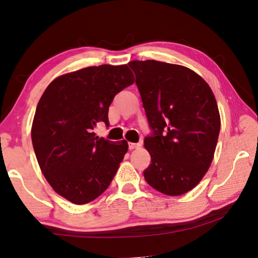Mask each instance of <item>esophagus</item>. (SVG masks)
I'll list each match as a JSON object with an SVG mask.
<instances>
[{"mask_svg": "<svg viewBox=\"0 0 258 258\" xmlns=\"http://www.w3.org/2000/svg\"><path fill=\"white\" fill-rule=\"evenodd\" d=\"M140 147V144H134V142H130L128 144V148L131 149V151H133V149H137Z\"/></svg>", "mask_w": 258, "mask_h": 258, "instance_id": "34e87169", "label": "esophagus"}]
</instances>
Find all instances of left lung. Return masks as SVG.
Segmentation results:
<instances>
[{"label": "left lung", "instance_id": "left-lung-1", "mask_svg": "<svg viewBox=\"0 0 258 258\" xmlns=\"http://www.w3.org/2000/svg\"><path fill=\"white\" fill-rule=\"evenodd\" d=\"M153 136L145 138L152 161L146 182L180 196L201 182L212 163L220 113L213 91L190 68L156 60L130 61Z\"/></svg>", "mask_w": 258, "mask_h": 258}]
</instances>
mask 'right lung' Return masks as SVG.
I'll return each mask as SVG.
<instances>
[{
    "mask_svg": "<svg viewBox=\"0 0 258 258\" xmlns=\"http://www.w3.org/2000/svg\"><path fill=\"white\" fill-rule=\"evenodd\" d=\"M134 82L127 64H101L52 81L38 102L31 138L40 170L57 195L82 205L110 185L127 152L126 140L95 136L99 121L109 125L114 96Z\"/></svg>",
    "mask_w": 258,
    "mask_h": 258,
    "instance_id": "obj_1",
    "label": "right lung"
}]
</instances>
